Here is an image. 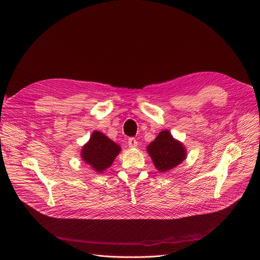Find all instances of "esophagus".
Masks as SVG:
<instances>
[{
	"mask_svg": "<svg viewBox=\"0 0 260 260\" xmlns=\"http://www.w3.org/2000/svg\"><path fill=\"white\" fill-rule=\"evenodd\" d=\"M127 143H128V146H129V148H136V146L138 145V142H137V140L135 139V138H133V137L128 139Z\"/></svg>",
	"mask_w": 260,
	"mask_h": 260,
	"instance_id": "1",
	"label": "esophagus"
}]
</instances>
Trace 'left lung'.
<instances>
[{
    "mask_svg": "<svg viewBox=\"0 0 260 260\" xmlns=\"http://www.w3.org/2000/svg\"><path fill=\"white\" fill-rule=\"evenodd\" d=\"M158 171L167 172L186 159L187 151L182 142L175 140L170 132L161 131L146 148Z\"/></svg>",
    "mask_w": 260,
    "mask_h": 260,
    "instance_id": "obj_1",
    "label": "left lung"
}]
</instances>
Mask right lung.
<instances>
[{
  "instance_id": "obj_1",
  "label": "right lung",
  "mask_w": 260,
  "mask_h": 260,
  "mask_svg": "<svg viewBox=\"0 0 260 260\" xmlns=\"http://www.w3.org/2000/svg\"><path fill=\"white\" fill-rule=\"evenodd\" d=\"M120 151V145L110 140L104 134L94 131L89 141L83 146L81 156L95 172L101 173L111 166Z\"/></svg>"
}]
</instances>
